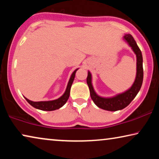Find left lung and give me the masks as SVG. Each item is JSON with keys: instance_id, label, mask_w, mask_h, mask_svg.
I'll return each mask as SVG.
<instances>
[{"instance_id": "1", "label": "left lung", "mask_w": 159, "mask_h": 159, "mask_svg": "<svg viewBox=\"0 0 159 159\" xmlns=\"http://www.w3.org/2000/svg\"><path fill=\"white\" fill-rule=\"evenodd\" d=\"M123 40L127 43L136 55V77L132 85L125 92L119 93L114 96L102 97L98 95L94 90L92 83V75L90 71H88V77H87V83L89 87L90 96L93 102L98 107L110 111H116L127 107L135 98L143 84V68L142 53L131 34H125L123 37Z\"/></svg>"}]
</instances>
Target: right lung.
<instances>
[{"instance_id": "1", "label": "right lung", "mask_w": 159, "mask_h": 159, "mask_svg": "<svg viewBox=\"0 0 159 159\" xmlns=\"http://www.w3.org/2000/svg\"><path fill=\"white\" fill-rule=\"evenodd\" d=\"M78 69H75V70L72 72V74H71V77L69 78L68 84H67L66 90H65L64 94H63L61 97L58 98L56 100H53V101H38V102L30 101V100L27 99V98H25V99L27 100V101L30 104V105L33 106L34 108H37V109H40L42 111H54L61 108L62 106L66 103V101H68L69 95H70V90H71V84H72L74 80H75L76 71H77Z\"/></svg>"}]
</instances>
